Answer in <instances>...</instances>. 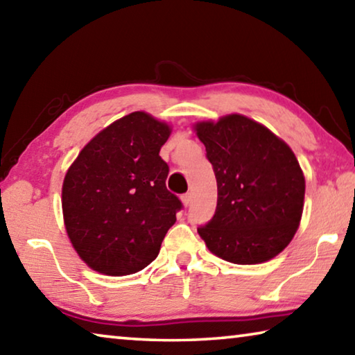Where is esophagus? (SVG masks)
<instances>
[{"instance_id":"esophagus-1","label":"esophagus","mask_w":355,"mask_h":355,"mask_svg":"<svg viewBox=\"0 0 355 355\" xmlns=\"http://www.w3.org/2000/svg\"><path fill=\"white\" fill-rule=\"evenodd\" d=\"M182 200L184 203V207H189L191 203H192V194H191V192H186V194H183L182 196Z\"/></svg>"}]
</instances>
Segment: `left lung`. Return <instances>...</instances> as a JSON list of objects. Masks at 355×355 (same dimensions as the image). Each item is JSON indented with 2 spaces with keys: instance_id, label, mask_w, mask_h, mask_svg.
I'll list each match as a JSON object with an SVG mask.
<instances>
[{
  "instance_id": "left-lung-1",
  "label": "left lung",
  "mask_w": 355,
  "mask_h": 355,
  "mask_svg": "<svg viewBox=\"0 0 355 355\" xmlns=\"http://www.w3.org/2000/svg\"><path fill=\"white\" fill-rule=\"evenodd\" d=\"M194 128L218 182L214 216L197 232L225 261L271 260L290 244L304 209L305 178L293 150L239 114Z\"/></svg>"
}]
</instances>
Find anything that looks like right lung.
<instances>
[{"label":"right lung","mask_w":355,"mask_h":355,"mask_svg":"<svg viewBox=\"0 0 355 355\" xmlns=\"http://www.w3.org/2000/svg\"><path fill=\"white\" fill-rule=\"evenodd\" d=\"M171 127L137 111L116 120L84 147L65 173V230L87 266L107 275L141 271L183 208L166 188L159 150Z\"/></svg>","instance_id":"obj_1"}]
</instances>
